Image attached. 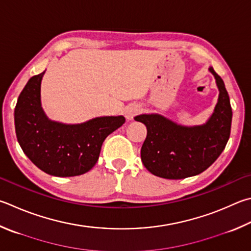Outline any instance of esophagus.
Instances as JSON below:
<instances>
[{
    "label": "esophagus",
    "instance_id": "obj_1",
    "mask_svg": "<svg viewBox=\"0 0 251 251\" xmlns=\"http://www.w3.org/2000/svg\"><path fill=\"white\" fill-rule=\"evenodd\" d=\"M139 112H140V107L138 105H136V104H130V105H128L125 108V116L127 120L131 121L134 118V116L137 115Z\"/></svg>",
    "mask_w": 251,
    "mask_h": 251
}]
</instances>
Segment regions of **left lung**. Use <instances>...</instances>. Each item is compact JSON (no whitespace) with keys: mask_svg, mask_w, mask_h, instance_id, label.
I'll return each instance as SVG.
<instances>
[{"mask_svg":"<svg viewBox=\"0 0 251 251\" xmlns=\"http://www.w3.org/2000/svg\"><path fill=\"white\" fill-rule=\"evenodd\" d=\"M218 100L212 115L201 125L177 124L160 114H140L135 121L147 127V137L140 150L141 161L153 176L184 179L206 170L220 157L229 139L231 112L224 81L212 67Z\"/></svg>","mask_w":251,"mask_h":251,"instance_id":"obj_1","label":"left lung"}]
</instances>
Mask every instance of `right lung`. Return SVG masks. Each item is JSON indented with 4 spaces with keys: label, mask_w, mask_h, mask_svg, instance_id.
I'll list each match as a JSON object with an SVG mask.
<instances>
[{
    "label": "right lung",
    "mask_w": 251,
    "mask_h": 251,
    "mask_svg": "<svg viewBox=\"0 0 251 251\" xmlns=\"http://www.w3.org/2000/svg\"><path fill=\"white\" fill-rule=\"evenodd\" d=\"M45 71L27 82L18 97L15 130L18 144L40 170L54 176H80L97 163L103 141L124 124V116L95 117L80 124L51 121L42 107Z\"/></svg>",
    "instance_id": "obj_1"
}]
</instances>
